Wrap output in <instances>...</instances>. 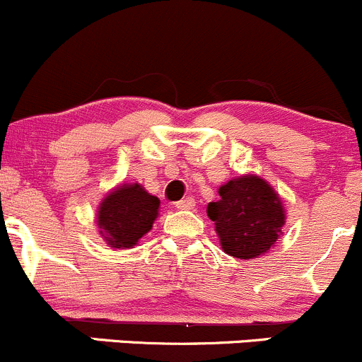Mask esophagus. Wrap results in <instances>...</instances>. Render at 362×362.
Instances as JSON below:
<instances>
[{
	"label": "esophagus",
	"instance_id": "34e87169",
	"mask_svg": "<svg viewBox=\"0 0 362 362\" xmlns=\"http://www.w3.org/2000/svg\"><path fill=\"white\" fill-rule=\"evenodd\" d=\"M176 207L180 209V211H193V209H195V198L192 197L182 198V200L177 202Z\"/></svg>",
	"mask_w": 362,
	"mask_h": 362
}]
</instances>
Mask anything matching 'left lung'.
I'll return each instance as SVG.
<instances>
[{
	"label": "left lung",
	"mask_w": 362,
	"mask_h": 362,
	"mask_svg": "<svg viewBox=\"0 0 362 362\" xmlns=\"http://www.w3.org/2000/svg\"><path fill=\"white\" fill-rule=\"evenodd\" d=\"M219 197L207 205V216L216 224L221 248L243 260L267 254L286 223L279 193L262 177L245 174L221 185Z\"/></svg>",
	"instance_id": "left-lung-1"
}]
</instances>
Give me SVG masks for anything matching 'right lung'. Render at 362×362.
<instances>
[{
    "mask_svg": "<svg viewBox=\"0 0 362 362\" xmlns=\"http://www.w3.org/2000/svg\"><path fill=\"white\" fill-rule=\"evenodd\" d=\"M160 200L139 182H124L103 197L96 211L100 235L112 248H133L158 217Z\"/></svg>",
    "mask_w": 362,
    "mask_h": 362,
    "instance_id": "obj_1",
    "label": "right lung"
}]
</instances>
